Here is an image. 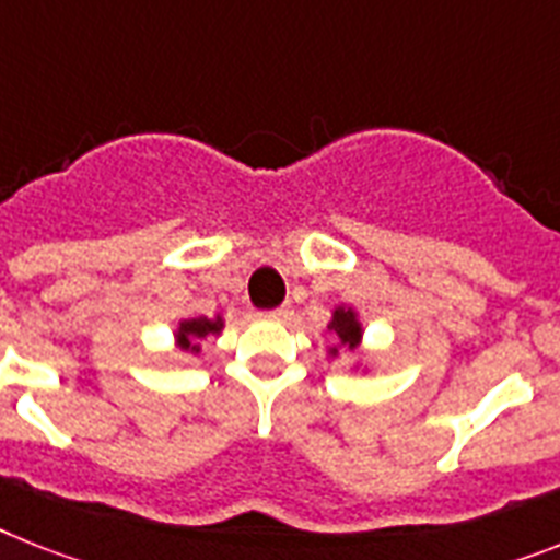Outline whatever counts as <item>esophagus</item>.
Listing matches in <instances>:
<instances>
[{
    "label": "esophagus",
    "mask_w": 560,
    "mask_h": 560,
    "mask_svg": "<svg viewBox=\"0 0 560 560\" xmlns=\"http://www.w3.org/2000/svg\"><path fill=\"white\" fill-rule=\"evenodd\" d=\"M291 314H294V308H291L289 303H285V306H280V308L262 312V317H266V320H275V323H285V320H291Z\"/></svg>",
    "instance_id": "obj_1"
}]
</instances>
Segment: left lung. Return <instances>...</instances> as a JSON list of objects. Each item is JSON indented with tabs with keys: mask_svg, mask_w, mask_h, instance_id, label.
<instances>
[{
	"mask_svg": "<svg viewBox=\"0 0 560 560\" xmlns=\"http://www.w3.org/2000/svg\"><path fill=\"white\" fill-rule=\"evenodd\" d=\"M329 331H335L337 343L343 346V349H349V352H354V349L360 346V340H363V326H360L358 312H354L352 306H337L335 312H331ZM340 346H331L329 349L331 358H335Z\"/></svg>",
	"mask_w": 560,
	"mask_h": 560,
	"instance_id": "8db88e82",
	"label": "left lung"
}]
</instances>
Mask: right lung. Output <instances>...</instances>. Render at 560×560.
<instances>
[{
    "mask_svg": "<svg viewBox=\"0 0 560 560\" xmlns=\"http://www.w3.org/2000/svg\"><path fill=\"white\" fill-rule=\"evenodd\" d=\"M220 331H223V317H220V314H217L214 320H208V317L179 320V329H177L179 349H186V352H200L202 337L220 335Z\"/></svg>",
    "mask_w": 560,
    "mask_h": 560,
    "instance_id": "1",
    "label": "right lung"
}]
</instances>
